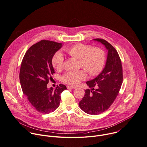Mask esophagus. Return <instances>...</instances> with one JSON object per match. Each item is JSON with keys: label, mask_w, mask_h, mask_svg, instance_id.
Here are the masks:
<instances>
[{"label": "esophagus", "mask_w": 147, "mask_h": 147, "mask_svg": "<svg viewBox=\"0 0 147 147\" xmlns=\"http://www.w3.org/2000/svg\"><path fill=\"white\" fill-rule=\"evenodd\" d=\"M67 89H76V88L74 87V86H70V85H69V86H67Z\"/></svg>", "instance_id": "1"}]
</instances>
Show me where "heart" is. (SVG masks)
<instances>
[{"label": "heart", "instance_id": "b5f03b06", "mask_svg": "<svg viewBox=\"0 0 147 147\" xmlns=\"http://www.w3.org/2000/svg\"><path fill=\"white\" fill-rule=\"evenodd\" d=\"M70 56L79 59L80 66L90 76H97L102 70L105 63V51L100 47H93L85 44H76L67 49ZM52 64L57 70H61L64 64V58L61 53H56L52 58ZM86 77L84 70L67 71L62 77V81L71 85H77Z\"/></svg>", "mask_w": 147, "mask_h": 147}]
</instances>
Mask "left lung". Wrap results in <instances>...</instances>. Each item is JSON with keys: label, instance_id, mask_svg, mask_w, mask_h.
<instances>
[{"label": "left lung", "instance_id": "left-lung-1", "mask_svg": "<svg viewBox=\"0 0 147 147\" xmlns=\"http://www.w3.org/2000/svg\"><path fill=\"white\" fill-rule=\"evenodd\" d=\"M93 40L101 43L108 50L107 59L102 72L86 82L92 89L85 90L79 106L84 112L96 115L108 109L113 104L121 88L123 75L121 61L115 48L103 39Z\"/></svg>", "mask_w": 147, "mask_h": 147}]
</instances>
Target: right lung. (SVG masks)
Instances as JSON below:
<instances>
[{"mask_svg":"<svg viewBox=\"0 0 147 147\" xmlns=\"http://www.w3.org/2000/svg\"><path fill=\"white\" fill-rule=\"evenodd\" d=\"M62 46V43L42 40L31 46L22 61L19 80L23 93L30 104L39 112L48 114L57 109L61 99V94L66 89L62 84L55 89L47 85L55 73L52 58Z\"/></svg>","mask_w":147,"mask_h":147,"instance_id":"add662e5","label":"right lung"}]
</instances>
